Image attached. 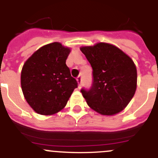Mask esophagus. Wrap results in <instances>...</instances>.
Wrapping results in <instances>:
<instances>
[{"instance_id": "obj_1", "label": "esophagus", "mask_w": 158, "mask_h": 158, "mask_svg": "<svg viewBox=\"0 0 158 158\" xmlns=\"http://www.w3.org/2000/svg\"><path fill=\"white\" fill-rule=\"evenodd\" d=\"M77 81L78 85H79V86H81V85H82V77H81V75H79V76L77 77Z\"/></svg>"}]
</instances>
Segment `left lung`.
Instances as JSON below:
<instances>
[{
	"instance_id": "8db88e82",
	"label": "left lung",
	"mask_w": 158,
	"mask_h": 158,
	"mask_svg": "<svg viewBox=\"0 0 158 158\" xmlns=\"http://www.w3.org/2000/svg\"><path fill=\"white\" fill-rule=\"evenodd\" d=\"M80 49L93 69L91 89L81 90L87 103L102 115L118 114L126 107L136 90L135 63L121 49L108 43Z\"/></svg>"
}]
</instances>
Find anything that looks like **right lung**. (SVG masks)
<instances>
[{
    "instance_id": "obj_1",
    "label": "right lung",
    "mask_w": 158,
    "mask_h": 158,
    "mask_svg": "<svg viewBox=\"0 0 158 158\" xmlns=\"http://www.w3.org/2000/svg\"><path fill=\"white\" fill-rule=\"evenodd\" d=\"M70 48L53 42L40 48L23 66L22 91L26 100L36 113L52 115L66 106L77 88L66 60Z\"/></svg>"
}]
</instances>
